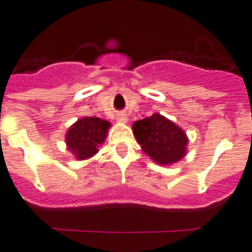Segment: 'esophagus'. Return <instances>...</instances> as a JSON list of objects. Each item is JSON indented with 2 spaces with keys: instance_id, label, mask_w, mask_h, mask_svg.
Instances as JSON below:
<instances>
[{
  "instance_id": "esophagus-1",
  "label": "esophagus",
  "mask_w": 252,
  "mask_h": 252,
  "mask_svg": "<svg viewBox=\"0 0 252 252\" xmlns=\"http://www.w3.org/2000/svg\"><path fill=\"white\" fill-rule=\"evenodd\" d=\"M117 119H118V122H121V123H126V121H128L126 117V114H123V113H119V114L117 115Z\"/></svg>"
}]
</instances>
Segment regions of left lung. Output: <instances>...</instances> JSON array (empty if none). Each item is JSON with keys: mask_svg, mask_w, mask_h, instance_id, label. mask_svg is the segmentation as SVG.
Segmentation results:
<instances>
[{"mask_svg": "<svg viewBox=\"0 0 252 252\" xmlns=\"http://www.w3.org/2000/svg\"><path fill=\"white\" fill-rule=\"evenodd\" d=\"M133 133L143 151L158 164H171L185 157L188 143L185 131L158 113L135 122Z\"/></svg>", "mask_w": 252, "mask_h": 252, "instance_id": "left-lung-1", "label": "left lung"}]
</instances>
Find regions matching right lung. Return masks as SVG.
I'll return each instance as SVG.
<instances>
[{"instance_id": "1", "label": "right lung", "mask_w": 252, "mask_h": 252, "mask_svg": "<svg viewBox=\"0 0 252 252\" xmlns=\"http://www.w3.org/2000/svg\"><path fill=\"white\" fill-rule=\"evenodd\" d=\"M109 126V122L101 121L99 118H81L67 130V148L75 154L78 159L92 157L98 152V147L105 140L106 130Z\"/></svg>"}]
</instances>
